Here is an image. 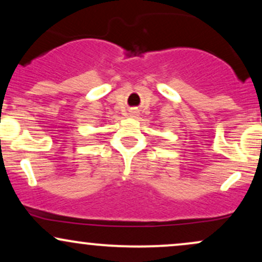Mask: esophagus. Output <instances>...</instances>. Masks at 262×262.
<instances>
[{"label": "esophagus", "mask_w": 262, "mask_h": 262, "mask_svg": "<svg viewBox=\"0 0 262 262\" xmlns=\"http://www.w3.org/2000/svg\"><path fill=\"white\" fill-rule=\"evenodd\" d=\"M130 116L132 117H137L138 116V112H137V111H133V112L130 113Z\"/></svg>", "instance_id": "1"}]
</instances>
